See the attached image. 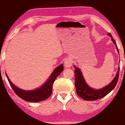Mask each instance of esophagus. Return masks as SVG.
I'll list each match as a JSON object with an SVG mask.
<instances>
[{"instance_id": "obj_1", "label": "esophagus", "mask_w": 125, "mask_h": 125, "mask_svg": "<svg viewBox=\"0 0 125 125\" xmlns=\"http://www.w3.org/2000/svg\"><path fill=\"white\" fill-rule=\"evenodd\" d=\"M73 63H72V61L70 58H67V60L65 61L64 62V66L66 68H69L72 65Z\"/></svg>"}]
</instances>
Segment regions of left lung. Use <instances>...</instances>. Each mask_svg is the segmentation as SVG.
Returning <instances> with one entry per match:
<instances>
[{
	"mask_svg": "<svg viewBox=\"0 0 125 125\" xmlns=\"http://www.w3.org/2000/svg\"><path fill=\"white\" fill-rule=\"evenodd\" d=\"M108 35L112 38V41L113 42L114 44L116 46V49L119 53V50L115 41L113 39L111 33H108ZM74 68L75 69L74 70L75 77V85L77 94L80 97H81L84 100H87V101H93V100H96L103 98L114 88L118 81L120 71L119 67L115 77L114 78L113 81L108 85H106L103 88L99 90L94 89L88 86V85L85 83L81 70L78 68L76 67L75 66Z\"/></svg>",
	"mask_w": 125,
	"mask_h": 125,
	"instance_id": "1",
	"label": "left lung"
}]
</instances>
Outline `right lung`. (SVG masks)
I'll return each instance as SVG.
<instances>
[{"label":"right lung","mask_w":125,"mask_h":125,"mask_svg":"<svg viewBox=\"0 0 125 125\" xmlns=\"http://www.w3.org/2000/svg\"><path fill=\"white\" fill-rule=\"evenodd\" d=\"M63 70V66L61 64L52 72L49 79L43 86L38 89L33 90H24L15 86L9 79L6 74V76L9 82L17 95L25 101L28 102H40L47 99L52 93V85L56 77L60 75Z\"/></svg>","instance_id":"obj_1"}]
</instances>
